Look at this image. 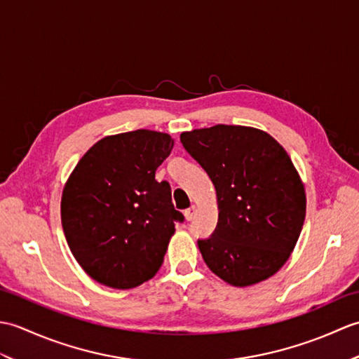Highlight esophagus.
<instances>
[{"instance_id": "esophagus-1", "label": "esophagus", "mask_w": 359, "mask_h": 359, "mask_svg": "<svg viewBox=\"0 0 359 359\" xmlns=\"http://www.w3.org/2000/svg\"><path fill=\"white\" fill-rule=\"evenodd\" d=\"M185 219L187 220H193V217H194V215H196V207H189L188 210H185Z\"/></svg>"}]
</instances>
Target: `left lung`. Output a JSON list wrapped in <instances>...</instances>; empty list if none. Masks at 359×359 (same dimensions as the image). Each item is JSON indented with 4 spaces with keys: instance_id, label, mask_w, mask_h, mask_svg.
I'll return each instance as SVG.
<instances>
[{
    "instance_id": "1",
    "label": "left lung",
    "mask_w": 359,
    "mask_h": 359,
    "mask_svg": "<svg viewBox=\"0 0 359 359\" xmlns=\"http://www.w3.org/2000/svg\"><path fill=\"white\" fill-rule=\"evenodd\" d=\"M180 142L217 194L216 230L197 241L205 264L236 287L273 276L306 219V191L285 149L264 131L234 125L182 133Z\"/></svg>"
}]
</instances>
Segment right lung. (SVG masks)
<instances>
[{
    "instance_id": "add662e5",
    "label": "right lung",
    "mask_w": 359,
    "mask_h": 359,
    "mask_svg": "<svg viewBox=\"0 0 359 359\" xmlns=\"http://www.w3.org/2000/svg\"><path fill=\"white\" fill-rule=\"evenodd\" d=\"M168 134L137 129L104 137L75 166L62 197V225L74 257L94 280L134 288L163 262L174 225L171 187L156 170L171 154Z\"/></svg>"
}]
</instances>
